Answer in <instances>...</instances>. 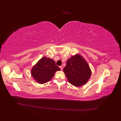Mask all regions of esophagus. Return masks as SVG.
<instances>
[{
    "instance_id": "1",
    "label": "esophagus",
    "mask_w": 121,
    "mask_h": 121,
    "mask_svg": "<svg viewBox=\"0 0 121 121\" xmlns=\"http://www.w3.org/2000/svg\"><path fill=\"white\" fill-rule=\"evenodd\" d=\"M60 69L61 70H62V69H63V67L62 66V65H60Z\"/></svg>"
}]
</instances>
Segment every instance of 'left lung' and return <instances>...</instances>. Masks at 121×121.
<instances>
[{
  "mask_svg": "<svg viewBox=\"0 0 121 121\" xmlns=\"http://www.w3.org/2000/svg\"><path fill=\"white\" fill-rule=\"evenodd\" d=\"M63 71L69 82L73 85L77 87L86 83L91 74L88 65L78 54L68 60Z\"/></svg>",
  "mask_w": 121,
  "mask_h": 121,
  "instance_id": "8db88e82",
  "label": "left lung"
}]
</instances>
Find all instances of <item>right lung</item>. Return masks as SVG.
Masks as SVG:
<instances>
[{"instance_id":"1","label":"right lung","mask_w":121,"mask_h":121,"mask_svg":"<svg viewBox=\"0 0 121 121\" xmlns=\"http://www.w3.org/2000/svg\"><path fill=\"white\" fill-rule=\"evenodd\" d=\"M60 70V69L56 65L53 60L43 57L32 68L31 74L36 82L44 84L53 77L56 72Z\"/></svg>"}]
</instances>
